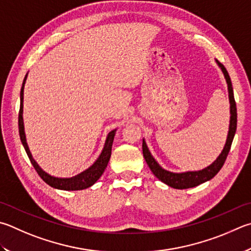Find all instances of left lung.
Wrapping results in <instances>:
<instances>
[{"mask_svg": "<svg viewBox=\"0 0 251 251\" xmlns=\"http://www.w3.org/2000/svg\"><path fill=\"white\" fill-rule=\"evenodd\" d=\"M218 66L221 67L223 74L225 75V79L228 85V92H229V102H230V124H229V131L228 136H227V140L225 144V147L223 149L222 153L218 156V158L214 161L211 166L205 168L201 171H193V172H184V173H172L167 171L158 165V162L154 160V158L151 156V153L148 150L147 145H146L145 140H143V154L146 162H147L148 167L152 173L156 176L159 180L162 181L163 183L168 184L171 188L175 189H189L198 186L199 184H202L204 182L211 180L212 177L215 176L218 171L222 169L224 166L225 160L231 147V143H233L234 136L237 128V107L236 102L234 98V91L233 86H231L230 76L227 72L226 68L222 65L220 61H217Z\"/></svg>", "mask_w": 251, "mask_h": 251, "instance_id": "obj_1", "label": "left lung"}]
</instances>
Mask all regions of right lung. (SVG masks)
Instances as JSON below:
<instances>
[{
    "label": "right lung",
    "mask_w": 251,
    "mask_h": 251,
    "mask_svg": "<svg viewBox=\"0 0 251 251\" xmlns=\"http://www.w3.org/2000/svg\"><path fill=\"white\" fill-rule=\"evenodd\" d=\"M26 76L24 79V82H23L22 90H21V105H20V112H18V130H20V137L22 140V144L24 146L26 153L29 158L31 165H33V167L35 168V170L37 171L39 176L42 177V179L46 182L48 185L52 186V188H56L59 190L75 191V190H83V189L89 188L91 185H93L95 182L100 179V176L103 175V172L105 170V168L108 163V160H110L113 139H114V136H115V130H112L111 133L107 135L105 145H104V148L102 150L101 154H100L99 158L97 159V161H95L93 165L89 168V169L81 172L78 176L70 177V179H59V177H53L51 176L47 175L46 172L40 169V167L37 165V162L33 159V156H31L28 146H27V143H26L24 123H23V98H24V84L26 81Z\"/></svg>",
    "instance_id": "1"
}]
</instances>
